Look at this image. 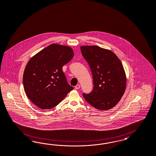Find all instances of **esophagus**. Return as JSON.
<instances>
[{
    "label": "esophagus",
    "mask_w": 156,
    "mask_h": 156,
    "mask_svg": "<svg viewBox=\"0 0 156 156\" xmlns=\"http://www.w3.org/2000/svg\"><path fill=\"white\" fill-rule=\"evenodd\" d=\"M80 88V85H76V86H75V89H76V90H78V89H79Z\"/></svg>",
    "instance_id": "34e87169"
}]
</instances>
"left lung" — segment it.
Instances as JSON below:
<instances>
[{
	"label": "left lung",
	"mask_w": 156,
	"mask_h": 156,
	"mask_svg": "<svg viewBox=\"0 0 156 156\" xmlns=\"http://www.w3.org/2000/svg\"><path fill=\"white\" fill-rule=\"evenodd\" d=\"M80 50L92 73L94 88L83 93L85 100L95 109L106 110L121 99L126 86L122 64L112 51L97 46H83Z\"/></svg>",
	"instance_id": "8db88e82"
}]
</instances>
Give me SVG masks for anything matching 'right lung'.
I'll use <instances>...</instances> for the list:
<instances>
[{
  "instance_id": "1",
  "label": "right lung",
  "mask_w": 156,
  "mask_h": 156,
  "mask_svg": "<svg viewBox=\"0 0 156 156\" xmlns=\"http://www.w3.org/2000/svg\"><path fill=\"white\" fill-rule=\"evenodd\" d=\"M73 57L71 47L51 44L30 59L23 81L25 93L34 105L42 109H52L73 89L62 71Z\"/></svg>"
}]
</instances>
